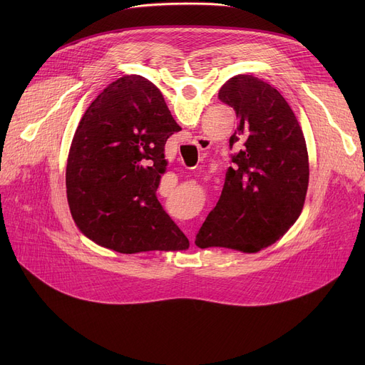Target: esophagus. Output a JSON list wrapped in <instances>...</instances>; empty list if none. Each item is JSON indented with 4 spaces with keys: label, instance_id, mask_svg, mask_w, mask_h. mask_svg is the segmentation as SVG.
<instances>
[{
    "label": "esophagus",
    "instance_id": "esophagus-1",
    "mask_svg": "<svg viewBox=\"0 0 365 365\" xmlns=\"http://www.w3.org/2000/svg\"><path fill=\"white\" fill-rule=\"evenodd\" d=\"M194 145H195L200 150H205V149H208L210 142H208V139H205V138H197L195 142H194Z\"/></svg>",
    "mask_w": 365,
    "mask_h": 365
}]
</instances>
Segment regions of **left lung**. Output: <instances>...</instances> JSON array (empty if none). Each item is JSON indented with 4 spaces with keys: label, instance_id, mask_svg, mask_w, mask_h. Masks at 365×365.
I'll list each match as a JSON object with an SVG mask.
<instances>
[{
    "label": "left lung",
    "instance_id": "8db88e82",
    "mask_svg": "<svg viewBox=\"0 0 365 365\" xmlns=\"http://www.w3.org/2000/svg\"><path fill=\"white\" fill-rule=\"evenodd\" d=\"M219 99L238 118L222 195L195 237L200 248L225 247L256 253L296 222L309 183L303 131L281 93L253 75H235Z\"/></svg>",
    "mask_w": 365,
    "mask_h": 365
}]
</instances>
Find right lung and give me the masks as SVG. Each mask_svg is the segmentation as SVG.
<instances>
[{
    "instance_id": "1",
    "label": "right lung",
    "mask_w": 365,
    "mask_h": 365,
    "mask_svg": "<svg viewBox=\"0 0 365 365\" xmlns=\"http://www.w3.org/2000/svg\"><path fill=\"white\" fill-rule=\"evenodd\" d=\"M180 130L161 91L140 75L123 76L94 99L66 164L68 202L83 234L125 255L186 250L187 238L157 198L165 142Z\"/></svg>"
}]
</instances>
